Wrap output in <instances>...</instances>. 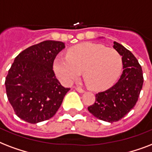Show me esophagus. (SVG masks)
<instances>
[{"mask_svg":"<svg viewBox=\"0 0 152 152\" xmlns=\"http://www.w3.org/2000/svg\"><path fill=\"white\" fill-rule=\"evenodd\" d=\"M75 89L77 90V92H79V93H84L85 92V89H82V88H81V87H75Z\"/></svg>","mask_w":152,"mask_h":152,"instance_id":"1","label":"esophagus"}]
</instances>
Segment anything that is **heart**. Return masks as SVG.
<instances>
[{
  "instance_id": "1",
  "label": "heart",
  "mask_w": 152,
  "mask_h": 152,
  "mask_svg": "<svg viewBox=\"0 0 152 152\" xmlns=\"http://www.w3.org/2000/svg\"><path fill=\"white\" fill-rule=\"evenodd\" d=\"M122 69V58L113 48L83 43L70 48L67 57H57L53 70L61 82L70 85L82 70L87 85L94 90L109 88L116 82Z\"/></svg>"
}]
</instances>
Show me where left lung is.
<instances>
[{"mask_svg": "<svg viewBox=\"0 0 152 152\" xmlns=\"http://www.w3.org/2000/svg\"><path fill=\"white\" fill-rule=\"evenodd\" d=\"M113 48L122 56L123 72L116 84L95 95V102L88 110L95 117L106 122L123 118L136 105L143 83V70L133 54L120 43Z\"/></svg>", "mask_w": 152, "mask_h": 152, "instance_id": "obj_1", "label": "left lung"}]
</instances>
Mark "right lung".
<instances>
[{"mask_svg":"<svg viewBox=\"0 0 152 152\" xmlns=\"http://www.w3.org/2000/svg\"><path fill=\"white\" fill-rule=\"evenodd\" d=\"M65 48L63 42L46 40L21 51L5 78L8 99L16 116L36 124L51 118L70 88L56 78L53 63Z\"/></svg>","mask_w":152,"mask_h":152,"instance_id":"add662e5","label":"right lung"}]
</instances>
